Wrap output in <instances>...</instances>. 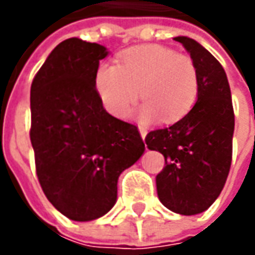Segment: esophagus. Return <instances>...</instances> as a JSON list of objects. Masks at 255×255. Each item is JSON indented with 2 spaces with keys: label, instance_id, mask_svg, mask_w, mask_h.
Wrapping results in <instances>:
<instances>
[{
  "label": "esophagus",
  "instance_id": "1",
  "mask_svg": "<svg viewBox=\"0 0 255 255\" xmlns=\"http://www.w3.org/2000/svg\"><path fill=\"white\" fill-rule=\"evenodd\" d=\"M139 132H140V136H142V139H144V137H146V134H147V130H146L144 128H142V126H140V128H139Z\"/></svg>",
  "mask_w": 255,
  "mask_h": 255
}]
</instances>
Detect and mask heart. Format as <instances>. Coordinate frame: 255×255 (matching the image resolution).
<instances>
[{"label": "heart", "instance_id": "heart-1", "mask_svg": "<svg viewBox=\"0 0 255 255\" xmlns=\"http://www.w3.org/2000/svg\"><path fill=\"white\" fill-rule=\"evenodd\" d=\"M95 88L105 109L116 118L129 113L140 91L144 103L139 118L173 123L183 119L197 101L199 71L189 55L144 45L123 52L118 65H101Z\"/></svg>", "mask_w": 255, "mask_h": 255}]
</instances>
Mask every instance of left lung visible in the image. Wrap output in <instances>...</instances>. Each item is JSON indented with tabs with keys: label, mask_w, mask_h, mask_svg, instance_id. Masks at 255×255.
<instances>
[{
	"label": "left lung",
	"mask_w": 255,
	"mask_h": 255,
	"mask_svg": "<svg viewBox=\"0 0 255 255\" xmlns=\"http://www.w3.org/2000/svg\"><path fill=\"white\" fill-rule=\"evenodd\" d=\"M199 71V96L193 109L169 128L147 133L150 150L164 156L156 176L163 206L183 216L207 210L226 184L233 156L234 111L221 64L199 42L176 36Z\"/></svg>",
	"instance_id": "obj_1"
}]
</instances>
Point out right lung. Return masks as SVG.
<instances>
[{"mask_svg": "<svg viewBox=\"0 0 255 255\" xmlns=\"http://www.w3.org/2000/svg\"><path fill=\"white\" fill-rule=\"evenodd\" d=\"M106 48L69 38L31 85L35 169L46 199L75 221L102 217L118 197V179L144 152L137 126L105 111L95 88Z\"/></svg>", "mask_w": 255, "mask_h": 255, "instance_id": "add662e5", "label": "right lung"}]
</instances>
